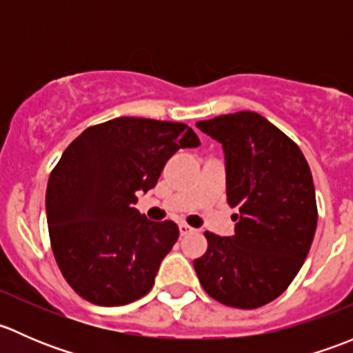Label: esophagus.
<instances>
[{
	"label": "esophagus",
	"instance_id": "34e87169",
	"mask_svg": "<svg viewBox=\"0 0 353 353\" xmlns=\"http://www.w3.org/2000/svg\"><path fill=\"white\" fill-rule=\"evenodd\" d=\"M179 232H181V236H188V234H193V232H196V230H194L193 227L186 225V223H179Z\"/></svg>",
	"mask_w": 353,
	"mask_h": 353
}]
</instances>
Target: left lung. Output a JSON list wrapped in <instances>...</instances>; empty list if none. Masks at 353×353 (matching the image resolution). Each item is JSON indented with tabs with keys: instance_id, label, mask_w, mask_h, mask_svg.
<instances>
[{
	"instance_id": "8db88e82",
	"label": "left lung",
	"mask_w": 353,
	"mask_h": 353,
	"mask_svg": "<svg viewBox=\"0 0 353 353\" xmlns=\"http://www.w3.org/2000/svg\"><path fill=\"white\" fill-rule=\"evenodd\" d=\"M196 126L222 145L227 201L239 208L234 236L205 232L208 249L193 263L199 283L225 305L261 307L285 292L311 249L318 225L311 169L301 148L258 112Z\"/></svg>"
}]
</instances>
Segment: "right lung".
I'll return each instance as SVG.
<instances>
[{
  "label": "right lung",
  "instance_id": "right-lung-1",
  "mask_svg": "<svg viewBox=\"0 0 353 353\" xmlns=\"http://www.w3.org/2000/svg\"><path fill=\"white\" fill-rule=\"evenodd\" d=\"M196 147L186 124L145 117H116L71 141L49 176L46 212L56 263L85 301L112 307L150 292L179 229L134 205L170 157Z\"/></svg>",
  "mask_w": 353,
  "mask_h": 353
}]
</instances>
